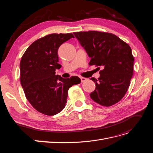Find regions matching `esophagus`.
<instances>
[{
  "instance_id": "esophagus-1",
  "label": "esophagus",
  "mask_w": 153,
  "mask_h": 153,
  "mask_svg": "<svg viewBox=\"0 0 153 153\" xmlns=\"http://www.w3.org/2000/svg\"><path fill=\"white\" fill-rule=\"evenodd\" d=\"M80 79H81V82H84L85 81H86L87 80V78H84V77H80Z\"/></svg>"
}]
</instances>
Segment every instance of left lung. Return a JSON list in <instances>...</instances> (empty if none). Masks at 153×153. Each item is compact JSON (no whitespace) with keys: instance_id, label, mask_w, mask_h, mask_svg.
I'll list each match as a JSON object with an SVG mask.
<instances>
[{"instance_id":"8db88e82","label":"left lung","mask_w":153,"mask_h":153,"mask_svg":"<svg viewBox=\"0 0 153 153\" xmlns=\"http://www.w3.org/2000/svg\"><path fill=\"white\" fill-rule=\"evenodd\" d=\"M74 35L91 59L90 66H102L100 76L91 78L96 84L91 99L102 106H112L127 92L133 74L130 47L115 35L98 31L76 32Z\"/></svg>"}]
</instances>
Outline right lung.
I'll return each instance as SVG.
<instances>
[{"label":"right lung","instance_id":"1","mask_svg":"<svg viewBox=\"0 0 153 153\" xmlns=\"http://www.w3.org/2000/svg\"><path fill=\"white\" fill-rule=\"evenodd\" d=\"M73 38V34H52L32 43L20 61V82L26 98L39 112L54 115L65 107L68 91L80 84V78H63L55 75L61 65L58 63V49Z\"/></svg>","mask_w":153,"mask_h":153}]
</instances>
